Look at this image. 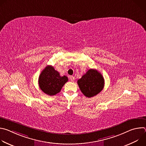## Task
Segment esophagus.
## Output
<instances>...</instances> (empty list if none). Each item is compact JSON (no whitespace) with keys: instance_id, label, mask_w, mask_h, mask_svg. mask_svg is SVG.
<instances>
[{"instance_id":"34e87169","label":"esophagus","mask_w":146,"mask_h":146,"mask_svg":"<svg viewBox=\"0 0 146 146\" xmlns=\"http://www.w3.org/2000/svg\"><path fill=\"white\" fill-rule=\"evenodd\" d=\"M70 80L71 81L73 82L74 81V76H70Z\"/></svg>"}]
</instances>
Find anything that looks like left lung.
<instances>
[{
	"label": "left lung",
	"mask_w": 146,
	"mask_h": 146,
	"mask_svg": "<svg viewBox=\"0 0 146 146\" xmlns=\"http://www.w3.org/2000/svg\"><path fill=\"white\" fill-rule=\"evenodd\" d=\"M77 84L86 97H93L103 90L105 84L103 77L97 70L90 69L82 77L78 80Z\"/></svg>",
	"instance_id": "8db88e82"
}]
</instances>
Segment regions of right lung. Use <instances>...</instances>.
I'll return each mask as SVG.
<instances>
[{
    "instance_id": "add662e5",
    "label": "right lung",
    "mask_w": 146,
    "mask_h": 146,
    "mask_svg": "<svg viewBox=\"0 0 146 146\" xmlns=\"http://www.w3.org/2000/svg\"><path fill=\"white\" fill-rule=\"evenodd\" d=\"M68 81V78L66 76H60L53 66L48 65L40 74L38 84L43 92L48 95L53 96L60 91Z\"/></svg>"
}]
</instances>
